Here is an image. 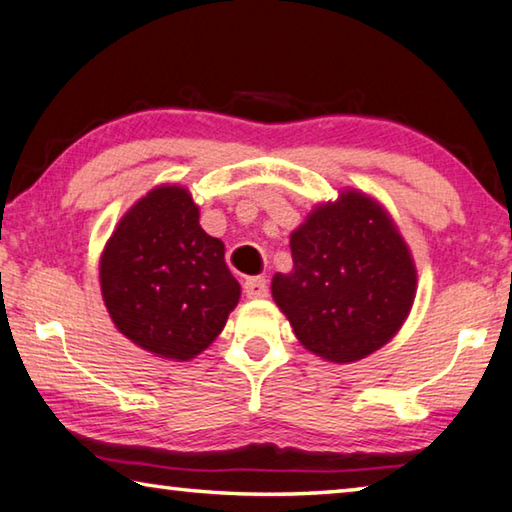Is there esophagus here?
<instances>
[{"label":"esophagus","instance_id":"esophagus-1","mask_svg":"<svg viewBox=\"0 0 512 512\" xmlns=\"http://www.w3.org/2000/svg\"><path fill=\"white\" fill-rule=\"evenodd\" d=\"M244 293L250 300H259V298H266L268 296V282L264 277H246L244 282Z\"/></svg>","mask_w":512,"mask_h":512}]
</instances>
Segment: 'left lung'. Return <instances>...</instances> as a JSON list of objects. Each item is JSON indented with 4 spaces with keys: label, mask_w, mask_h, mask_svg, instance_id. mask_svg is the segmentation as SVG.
<instances>
[{
    "label": "left lung",
    "mask_w": 512,
    "mask_h": 512,
    "mask_svg": "<svg viewBox=\"0 0 512 512\" xmlns=\"http://www.w3.org/2000/svg\"><path fill=\"white\" fill-rule=\"evenodd\" d=\"M293 268L271 293L293 334L316 357L354 363L393 339L409 318L418 271L377 198L341 189L291 232Z\"/></svg>",
    "instance_id": "8db88e82"
}]
</instances>
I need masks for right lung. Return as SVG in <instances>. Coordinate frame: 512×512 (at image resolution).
I'll list each match as a JSON object with an SVG mask.
<instances>
[{
	"instance_id": "right-lung-1",
	"label": "right lung",
	"mask_w": 512,
	"mask_h": 512,
	"mask_svg": "<svg viewBox=\"0 0 512 512\" xmlns=\"http://www.w3.org/2000/svg\"><path fill=\"white\" fill-rule=\"evenodd\" d=\"M198 219L187 187H153L121 216L99 259L112 323L160 359L189 361L210 348L241 296L223 241Z\"/></svg>"
}]
</instances>
